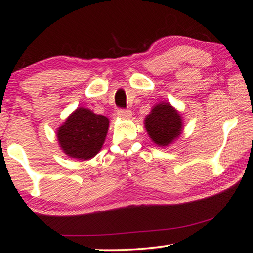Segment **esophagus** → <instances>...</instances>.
<instances>
[{
    "instance_id": "1",
    "label": "esophagus",
    "mask_w": 253,
    "mask_h": 253,
    "mask_svg": "<svg viewBox=\"0 0 253 253\" xmlns=\"http://www.w3.org/2000/svg\"><path fill=\"white\" fill-rule=\"evenodd\" d=\"M117 115L119 117H122V118H129L131 116V111L130 110H124V109H119L118 112H117Z\"/></svg>"
}]
</instances>
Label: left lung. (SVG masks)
<instances>
[{
	"instance_id": "obj_1",
	"label": "left lung",
	"mask_w": 253,
	"mask_h": 253,
	"mask_svg": "<svg viewBox=\"0 0 253 253\" xmlns=\"http://www.w3.org/2000/svg\"><path fill=\"white\" fill-rule=\"evenodd\" d=\"M144 126L156 144L167 147L182 131V119L169 103H159L145 117Z\"/></svg>"
}]
</instances>
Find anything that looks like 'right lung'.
<instances>
[{"instance_id": "add662e5", "label": "right lung", "mask_w": 253, "mask_h": 253, "mask_svg": "<svg viewBox=\"0 0 253 253\" xmlns=\"http://www.w3.org/2000/svg\"><path fill=\"white\" fill-rule=\"evenodd\" d=\"M109 129V119L78 108L57 130L59 145L69 157L87 161L98 154Z\"/></svg>"}]
</instances>
